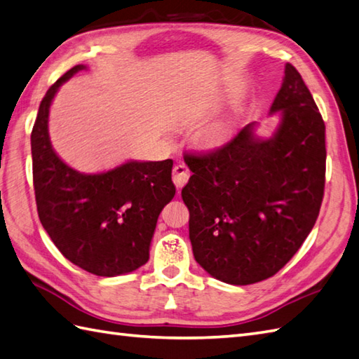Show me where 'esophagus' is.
Listing matches in <instances>:
<instances>
[{
    "instance_id": "34e87169",
    "label": "esophagus",
    "mask_w": 359,
    "mask_h": 359,
    "mask_svg": "<svg viewBox=\"0 0 359 359\" xmlns=\"http://www.w3.org/2000/svg\"><path fill=\"white\" fill-rule=\"evenodd\" d=\"M190 170L184 163H178L173 167V182L177 187H182L189 181Z\"/></svg>"
}]
</instances>
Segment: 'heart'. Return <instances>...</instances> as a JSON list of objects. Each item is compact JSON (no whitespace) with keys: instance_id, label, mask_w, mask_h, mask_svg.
Masks as SVG:
<instances>
[{"instance_id":"obj_1","label":"heart","mask_w":359,"mask_h":359,"mask_svg":"<svg viewBox=\"0 0 359 359\" xmlns=\"http://www.w3.org/2000/svg\"><path fill=\"white\" fill-rule=\"evenodd\" d=\"M219 137H221V127L215 126V127H210V129H207L201 133L200 141L203 142V144H210V142H215Z\"/></svg>"}]
</instances>
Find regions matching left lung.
Segmentation results:
<instances>
[{
    "instance_id": "left-lung-1",
    "label": "left lung",
    "mask_w": 359,
    "mask_h": 359,
    "mask_svg": "<svg viewBox=\"0 0 359 359\" xmlns=\"http://www.w3.org/2000/svg\"><path fill=\"white\" fill-rule=\"evenodd\" d=\"M272 137L247 124L224 146L186 154L192 177L181 190L194 257L217 280L247 285L287 264L320 213L325 182V126L299 72L285 65L270 114Z\"/></svg>"
}]
</instances>
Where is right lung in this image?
I'll return each mask as SVG.
<instances>
[{
    "label": "right lung",
    "instance_id": "right-lung-1",
    "mask_svg": "<svg viewBox=\"0 0 359 359\" xmlns=\"http://www.w3.org/2000/svg\"><path fill=\"white\" fill-rule=\"evenodd\" d=\"M78 65L50 86L32 129V161L38 217L53 244L75 266L98 276L133 272L149 259L163 207L175 196L172 159L129 161L112 170L86 175L55 154L49 109L60 86Z\"/></svg>",
    "mask_w": 359,
    "mask_h": 359
}]
</instances>
